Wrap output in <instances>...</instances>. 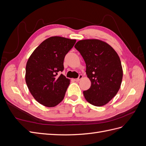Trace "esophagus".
<instances>
[{
  "mask_svg": "<svg viewBox=\"0 0 146 146\" xmlns=\"http://www.w3.org/2000/svg\"><path fill=\"white\" fill-rule=\"evenodd\" d=\"M82 78H83V76H82V75H80V76H79V77H78L77 78L74 79V81H76V82H78V81H79V80H80Z\"/></svg>",
  "mask_w": 146,
  "mask_h": 146,
  "instance_id": "1",
  "label": "esophagus"
}]
</instances>
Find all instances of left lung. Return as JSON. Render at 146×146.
<instances>
[{
    "label": "left lung",
    "mask_w": 146,
    "mask_h": 146,
    "mask_svg": "<svg viewBox=\"0 0 146 146\" xmlns=\"http://www.w3.org/2000/svg\"><path fill=\"white\" fill-rule=\"evenodd\" d=\"M75 48L86 63V72L91 85L83 91L85 99L92 105L101 107L116 95L121 85L123 70L121 60L114 48L100 39L78 41Z\"/></svg>",
    "instance_id": "1"
}]
</instances>
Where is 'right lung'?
I'll return each instance as SVG.
<instances>
[{
  "mask_svg": "<svg viewBox=\"0 0 146 146\" xmlns=\"http://www.w3.org/2000/svg\"><path fill=\"white\" fill-rule=\"evenodd\" d=\"M76 39L52 36L39 44L26 64L25 82L35 99L47 107H54L64 99L70 80L63 74L65 55Z\"/></svg>",
  "mask_w": 146,
  "mask_h": 146,
  "instance_id": "right-lung-1",
  "label": "right lung"
}]
</instances>
